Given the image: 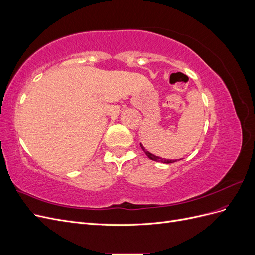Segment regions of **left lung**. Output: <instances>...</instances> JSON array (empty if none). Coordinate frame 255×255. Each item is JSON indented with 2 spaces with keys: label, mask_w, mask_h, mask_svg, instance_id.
<instances>
[{
  "label": "left lung",
  "mask_w": 255,
  "mask_h": 255,
  "mask_svg": "<svg viewBox=\"0 0 255 255\" xmlns=\"http://www.w3.org/2000/svg\"><path fill=\"white\" fill-rule=\"evenodd\" d=\"M140 146H141L142 151L145 153V155L148 156L150 159L154 160V161H158V163H163V164H172V163H175V161H176V159H166V158H163V157H159V156L154 155V154L150 153L148 150H146L141 143H140ZM177 160H180V159H177Z\"/></svg>",
  "instance_id": "8db88e82"
}]
</instances>
